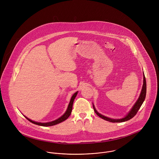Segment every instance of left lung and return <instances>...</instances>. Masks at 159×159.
<instances>
[{
    "label": "left lung",
    "mask_w": 159,
    "mask_h": 159,
    "mask_svg": "<svg viewBox=\"0 0 159 159\" xmlns=\"http://www.w3.org/2000/svg\"><path fill=\"white\" fill-rule=\"evenodd\" d=\"M146 92H147V84H146V79H145V75L143 74V87H142V91L140 93V95L139 96V98L138 99V100L137 101V102H135V104H134V106H133V107L131 108V109L129 111V112H128V114L123 118L122 119H111L109 118H107L106 116H104L102 115H101L100 113H99L96 109H95V107L94 106L93 104V108L94 110L95 111V112L96 113V115L99 116L100 118H101L102 119L108 121L109 122H112V123H121V122H124V121H126L128 120H129L130 119H131L132 118H133L138 112V111L140 109L141 106L142 105L145 97H146Z\"/></svg>",
    "instance_id": "1"
}]
</instances>
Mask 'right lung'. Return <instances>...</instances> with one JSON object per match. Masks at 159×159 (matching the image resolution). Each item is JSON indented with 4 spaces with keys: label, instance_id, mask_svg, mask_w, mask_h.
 Segmentation results:
<instances>
[{
    "label": "right lung",
    "instance_id": "1",
    "mask_svg": "<svg viewBox=\"0 0 159 159\" xmlns=\"http://www.w3.org/2000/svg\"><path fill=\"white\" fill-rule=\"evenodd\" d=\"M78 92H76L75 93H74V94L72 96V97L71 98V99H70V101L69 102V106H68V108L66 111V112L64 113V115L63 116H61L60 118H59L58 119L55 120V121H51V122H48V123H39V122H36V121H32L30 119L28 118L27 117L25 116V118L28 120L30 121V122H31L32 123H34L35 125H39V126H53V125H57L60 123H61L63 121H64L65 120H66L68 118H69L71 114V112L72 111V106H73V103H74V101L75 98V97L77 96V94Z\"/></svg>",
    "mask_w": 159,
    "mask_h": 159
}]
</instances>
